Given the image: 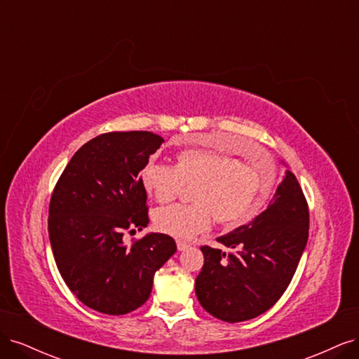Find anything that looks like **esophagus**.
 I'll list each match as a JSON object with an SVG mask.
<instances>
[{"label":"esophagus","mask_w":359,"mask_h":359,"mask_svg":"<svg viewBox=\"0 0 359 359\" xmlns=\"http://www.w3.org/2000/svg\"><path fill=\"white\" fill-rule=\"evenodd\" d=\"M177 247H178L180 252H182V250H187L190 245L186 241H177Z\"/></svg>","instance_id":"obj_1"}]
</instances>
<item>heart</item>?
Wrapping results in <instances>:
<instances>
[{
  "mask_svg": "<svg viewBox=\"0 0 359 359\" xmlns=\"http://www.w3.org/2000/svg\"><path fill=\"white\" fill-rule=\"evenodd\" d=\"M140 181L157 202L177 199L184 184L194 186L190 205H170L154 215L156 227L180 240L208 231L217 215L222 224L236 227L252 222L276 186V173L214 149H186L177 166L151 156L140 169Z\"/></svg>",
  "mask_w": 359,
  "mask_h": 359,
  "instance_id": "heart-1",
  "label": "heart"
}]
</instances>
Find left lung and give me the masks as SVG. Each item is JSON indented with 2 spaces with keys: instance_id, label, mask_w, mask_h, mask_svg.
<instances>
[{
  "instance_id": "obj_1",
  "label": "left lung",
  "mask_w": 359,
  "mask_h": 359,
  "mask_svg": "<svg viewBox=\"0 0 359 359\" xmlns=\"http://www.w3.org/2000/svg\"><path fill=\"white\" fill-rule=\"evenodd\" d=\"M309 203L287 170L273 202L253 223L217 238L220 248L202 245L203 266L196 297L214 318L235 323L257 318L281 298L309 240Z\"/></svg>"
}]
</instances>
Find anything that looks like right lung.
Wrapping results in <instances>:
<instances>
[{
  "mask_svg": "<svg viewBox=\"0 0 359 359\" xmlns=\"http://www.w3.org/2000/svg\"><path fill=\"white\" fill-rule=\"evenodd\" d=\"M165 142L151 132H109L82 145L52 191L48 231L61 277L86 307L126 314L151 295L154 274L177 252L173 238L126 232L149 223L139 172Z\"/></svg>",
  "mask_w": 359,
  "mask_h": 359,
  "instance_id": "right-lung-1",
  "label": "right lung"
}]
</instances>
